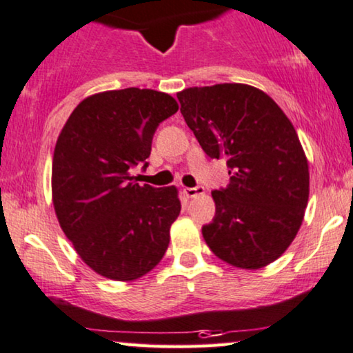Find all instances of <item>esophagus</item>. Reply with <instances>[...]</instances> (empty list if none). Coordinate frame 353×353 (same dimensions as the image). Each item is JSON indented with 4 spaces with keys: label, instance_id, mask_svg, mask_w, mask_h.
Wrapping results in <instances>:
<instances>
[{
    "label": "esophagus",
    "instance_id": "1",
    "mask_svg": "<svg viewBox=\"0 0 353 353\" xmlns=\"http://www.w3.org/2000/svg\"><path fill=\"white\" fill-rule=\"evenodd\" d=\"M205 192V189L203 187H185L184 189V194L189 196V199H194V196H196V195H201Z\"/></svg>",
    "mask_w": 353,
    "mask_h": 353
}]
</instances>
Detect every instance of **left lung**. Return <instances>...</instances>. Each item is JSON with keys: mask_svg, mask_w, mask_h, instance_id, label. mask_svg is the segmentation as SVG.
I'll return each instance as SVG.
<instances>
[{"mask_svg": "<svg viewBox=\"0 0 353 353\" xmlns=\"http://www.w3.org/2000/svg\"><path fill=\"white\" fill-rule=\"evenodd\" d=\"M177 98L200 147L224 158L231 176L211 192L216 213L201 228L205 242L229 265L265 268L292 243L308 203V161L292 122L245 83L190 87Z\"/></svg>", "mask_w": 353, "mask_h": 353, "instance_id": "obj_1", "label": "left lung"}]
</instances>
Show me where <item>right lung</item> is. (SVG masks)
Returning <instances> with one entry per match:
<instances>
[{"label": "right lung", "instance_id": "1", "mask_svg": "<svg viewBox=\"0 0 353 353\" xmlns=\"http://www.w3.org/2000/svg\"><path fill=\"white\" fill-rule=\"evenodd\" d=\"M177 110L171 95L150 88L95 93L79 103L56 142L54 213L83 263L108 279L142 278L168 250L181 213L177 189L140 185L130 171L148 166L159 122Z\"/></svg>", "mask_w": 353, "mask_h": 353}]
</instances>
